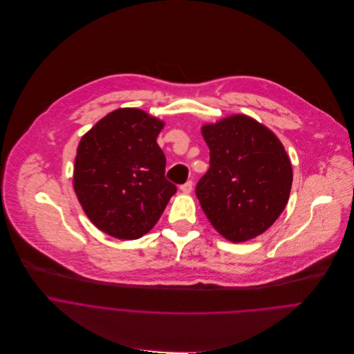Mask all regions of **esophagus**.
I'll return each instance as SVG.
<instances>
[{
	"label": "esophagus",
	"mask_w": 354,
	"mask_h": 354,
	"mask_svg": "<svg viewBox=\"0 0 354 354\" xmlns=\"http://www.w3.org/2000/svg\"><path fill=\"white\" fill-rule=\"evenodd\" d=\"M192 181H187L185 184H183L181 187H180V189L184 192V194H189L191 191H192Z\"/></svg>",
	"instance_id": "obj_1"
}]
</instances>
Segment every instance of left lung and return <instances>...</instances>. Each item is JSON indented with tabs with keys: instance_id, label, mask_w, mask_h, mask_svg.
<instances>
[{
	"instance_id": "obj_1",
	"label": "left lung",
	"mask_w": 354,
	"mask_h": 354,
	"mask_svg": "<svg viewBox=\"0 0 354 354\" xmlns=\"http://www.w3.org/2000/svg\"><path fill=\"white\" fill-rule=\"evenodd\" d=\"M210 166L196 184L206 218L226 240L241 243L266 232L285 210L293 169L280 139L245 114L203 124Z\"/></svg>"
}]
</instances>
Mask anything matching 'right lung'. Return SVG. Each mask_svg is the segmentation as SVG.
Listing matches in <instances>:
<instances>
[{
  "label": "right lung",
  "mask_w": 354,
  "mask_h": 354,
  "mask_svg": "<svg viewBox=\"0 0 354 354\" xmlns=\"http://www.w3.org/2000/svg\"><path fill=\"white\" fill-rule=\"evenodd\" d=\"M165 121L133 107L117 109L80 140L74 191L103 233L136 240L160 219L177 187L166 180V158L156 138Z\"/></svg>",
  "instance_id": "add662e5"
}]
</instances>
